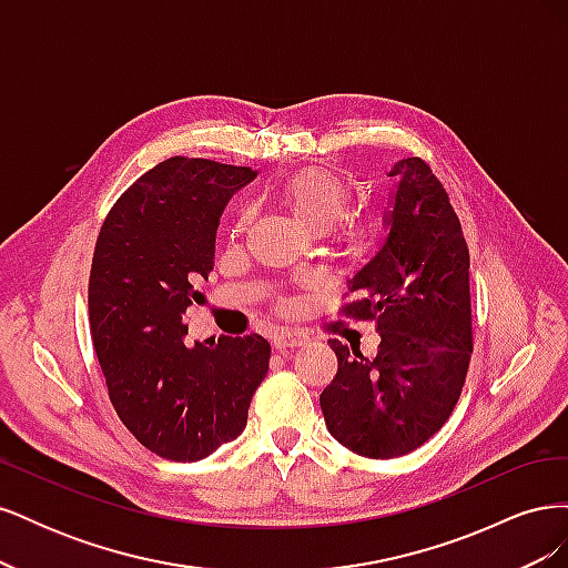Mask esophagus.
<instances>
[{
  "label": "esophagus",
  "instance_id": "34e87169",
  "mask_svg": "<svg viewBox=\"0 0 568 568\" xmlns=\"http://www.w3.org/2000/svg\"><path fill=\"white\" fill-rule=\"evenodd\" d=\"M305 343V336L303 334H296V332H288V329H282L272 336V346L277 351H288V348H298Z\"/></svg>",
  "mask_w": 568,
  "mask_h": 568
}]
</instances>
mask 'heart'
I'll use <instances>...</instances> for the list:
<instances>
[{"instance_id": "heart-1", "label": "heart", "mask_w": 568, "mask_h": 568, "mask_svg": "<svg viewBox=\"0 0 568 568\" xmlns=\"http://www.w3.org/2000/svg\"><path fill=\"white\" fill-rule=\"evenodd\" d=\"M277 196L298 225L311 234H324L346 217L353 199V186L334 168H303L291 173L277 186ZM251 222V211L242 209L234 217L232 232H244ZM382 234L376 217H357L336 232V244L343 255L365 257Z\"/></svg>"}]
</instances>
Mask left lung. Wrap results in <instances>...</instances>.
Instances as JSON below:
<instances>
[{
    "mask_svg": "<svg viewBox=\"0 0 568 568\" xmlns=\"http://www.w3.org/2000/svg\"><path fill=\"white\" fill-rule=\"evenodd\" d=\"M386 239L348 280L355 296L341 307L372 320L379 351L363 353L329 338L338 359L320 395L329 434L348 450L390 459L417 450L448 422L471 359L469 248L448 192L422 159H403Z\"/></svg>",
    "mask_w": 568,
    "mask_h": 568,
    "instance_id": "8db88e82",
    "label": "left lung"
}]
</instances>
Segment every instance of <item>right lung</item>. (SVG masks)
<instances>
[{
    "label": "right lung",
    "instance_id": "1",
    "mask_svg": "<svg viewBox=\"0 0 568 568\" xmlns=\"http://www.w3.org/2000/svg\"><path fill=\"white\" fill-rule=\"evenodd\" d=\"M255 170L175 156L151 168L101 225L90 324L120 422L163 459L199 462L244 432L270 343L222 336L189 348L182 315L209 280L215 232Z\"/></svg>",
    "mask_w": 568,
    "mask_h": 568
}]
</instances>
